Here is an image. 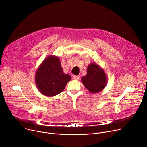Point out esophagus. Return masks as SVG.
Masks as SVG:
<instances>
[{
	"instance_id": "esophagus-1",
	"label": "esophagus",
	"mask_w": 147,
	"mask_h": 147,
	"mask_svg": "<svg viewBox=\"0 0 147 147\" xmlns=\"http://www.w3.org/2000/svg\"><path fill=\"white\" fill-rule=\"evenodd\" d=\"M73 79H74V80H79V79H80V76H76V75H74L73 76Z\"/></svg>"
}]
</instances>
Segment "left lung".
Masks as SVG:
<instances>
[{
	"mask_svg": "<svg viewBox=\"0 0 147 147\" xmlns=\"http://www.w3.org/2000/svg\"><path fill=\"white\" fill-rule=\"evenodd\" d=\"M84 86L92 93H98L104 89L107 79L104 71L96 63L90 64L87 69V74L82 77Z\"/></svg>",
	"mask_w": 147,
	"mask_h": 147,
	"instance_id": "obj_1",
	"label": "left lung"
}]
</instances>
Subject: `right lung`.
Returning a JSON list of instances; mask_svg holds the SVG:
<instances>
[{"instance_id":"obj_1","label":"right lung","mask_w":147,"mask_h":147,"mask_svg":"<svg viewBox=\"0 0 147 147\" xmlns=\"http://www.w3.org/2000/svg\"><path fill=\"white\" fill-rule=\"evenodd\" d=\"M69 74H65L58 57L46 58L36 71L35 81L41 93L46 96H55L63 91L71 80Z\"/></svg>"}]
</instances>
